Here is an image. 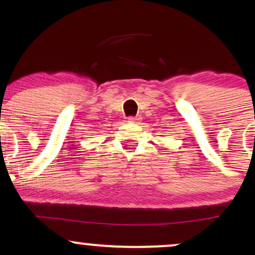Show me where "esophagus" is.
I'll list each match as a JSON object with an SVG mask.
<instances>
[{
	"label": "esophagus",
	"mask_w": 255,
	"mask_h": 255,
	"mask_svg": "<svg viewBox=\"0 0 255 255\" xmlns=\"http://www.w3.org/2000/svg\"><path fill=\"white\" fill-rule=\"evenodd\" d=\"M140 121H141L140 116H130V118H128V122H130V124H140Z\"/></svg>",
	"instance_id": "obj_1"
}]
</instances>
